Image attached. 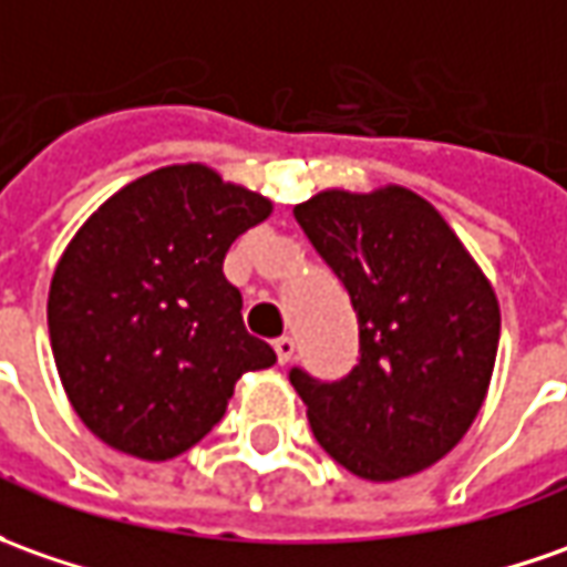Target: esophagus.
<instances>
[{"label": "esophagus", "mask_w": 567, "mask_h": 567, "mask_svg": "<svg viewBox=\"0 0 567 567\" xmlns=\"http://www.w3.org/2000/svg\"><path fill=\"white\" fill-rule=\"evenodd\" d=\"M272 348H276L279 365L291 363V357H295V338H288V334H285V338H279V341H276Z\"/></svg>", "instance_id": "esophagus-1"}]
</instances>
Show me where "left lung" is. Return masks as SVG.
Masks as SVG:
<instances>
[{
  "instance_id": "1",
  "label": "left lung",
  "mask_w": 567,
  "mask_h": 567,
  "mask_svg": "<svg viewBox=\"0 0 567 567\" xmlns=\"http://www.w3.org/2000/svg\"><path fill=\"white\" fill-rule=\"evenodd\" d=\"M295 219L360 326L348 379L291 369L319 446L365 481L415 475L472 429L499 344V300L460 235L406 186L326 188Z\"/></svg>"
}]
</instances>
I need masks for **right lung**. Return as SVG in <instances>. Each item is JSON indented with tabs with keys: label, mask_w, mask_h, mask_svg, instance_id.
Here are the masks:
<instances>
[{
	"label": "right lung",
	"mask_w": 567,
	"mask_h": 567,
	"mask_svg": "<svg viewBox=\"0 0 567 567\" xmlns=\"http://www.w3.org/2000/svg\"><path fill=\"white\" fill-rule=\"evenodd\" d=\"M269 214V198L207 164H171L76 229L49 285V338L68 400L99 441L173 460L223 419L235 381L276 363L223 276L229 245Z\"/></svg>",
	"instance_id": "add662e5"
}]
</instances>
